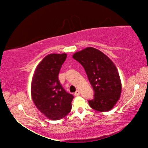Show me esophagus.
Here are the masks:
<instances>
[{"label":"esophagus","instance_id":"34e87169","mask_svg":"<svg viewBox=\"0 0 148 148\" xmlns=\"http://www.w3.org/2000/svg\"><path fill=\"white\" fill-rule=\"evenodd\" d=\"M79 95H80V90H77L75 92V93H74V95H75V96H79Z\"/></svg>","mask_w":148,"mask_h":148}]
</instances>
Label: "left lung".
<instances>
[{"instance_id": "left-lung-1", "label": "left lung", "mask_w": 148, "mask_h": 148, "mask_svg": "<svg viewBox=\"0 0 148 148\" xmlns=\"http://www.w3.org/2000/svg\"><path fill=\"white\" fill-rule=\"evenodd\" d=\"M72 58L84 67L94 90V99L88 100L90 106L99 112L111 110L122 91L118 71L113 61L93 47L76 52Z\"/></svg>"}]
</instances>
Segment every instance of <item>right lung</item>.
I'll return each instance as SVG.
<instances>
[{"instance_id": "add662e5", "label": "right lung", "mask_w": 148, "mask_h": 148, "mask_svg": "<svg viewBox=\"0 0 148 148\" xmlns=\"http://www.w3.org/2000/svg\"><path fill=\"white\" fill-rule=\"evenodd\" d=\"M67 54H49L35 70L31 83L32 99L37 109L47 118L58 120L72 109L74 96L61 86L58 74Z\"/></svg>"}]
</instances>
